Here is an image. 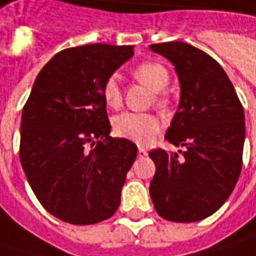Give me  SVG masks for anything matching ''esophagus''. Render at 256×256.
<instances>
[{
    "mask_svg": "<svg viewBox=\"0 0 256 256\" xmlns=\"http://www.w3.org/2000/svg\"><path fill=\"white\" fill-rule=\"evenodd\" d=\"M146 155H148V152H146L144 148H140V150H138V156H140V158H145Z\"/></svg>",
    "mask_w": 256,
    "mask_h": 256,
    "instance_id": "1",
    "label": "esophagus"
}]
</instances>
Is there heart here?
<instances>
[{"mask_svg":"<svg viewBox=\"0 0 256 256\" xmlns=\"http://www.w3.org/2000/svg\"><path fill=\"white\" fill-rule=\"evenodd\" d=\"M132 75L141 84L148 86L154 92H160L170 82V72L166 66L156 61H144L134 66ZM104 102L111 108H116L121 104V90L115 75H110L101 86ZM162 102V96H156ZM161 121L152 114L122 112L112 120V130L118 136L130 140L140 145H148L156 138L161 131Z\"/></svg>","mask_w":256,"mask_h":256,"instance_id":"obj_1","label":"heart"}]
</instances>
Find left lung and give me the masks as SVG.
I'll use <instances>...</instances> for the list:
<instances>
[{"mask_svg": "<svg viewBox=\"0 0 256 256\" xmlns=\"http://www.w3.org/2000/svg\"><path fill=\"white\" fill-rule=\"evenodd\" d=\"M175 65L178 111L165 140L185 151L150 152L156 166L150 185L155 211L172 222H195L216 212L242 170L245 115L226 72L211 55L180 41L150 45Z\"/></svg>", "mask_w": 256, "mask_h": 256, "instance_id": "left-lung-1", "label": "left lung"}]
</instances>
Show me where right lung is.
Here are the masks:
<instances>
[{
	"label": "right lung",
	"mask_w": 256,
	"mask_h": 256,
	"mask_svg": "<svg viewBox=\"0 0 256 256\" xmlns=\"http://www.w3.org/2000/svg\"><path fill=\"white\" fill-rule=\"evenodd\" d=\"M131 45L86 44L55 54L22 108L20 160L46 211L72 225L111 218L138 148L111 138L101 86Z\"/></svg>",
	"instance_id": "obj_1"
}]
</instances>
